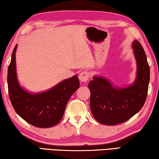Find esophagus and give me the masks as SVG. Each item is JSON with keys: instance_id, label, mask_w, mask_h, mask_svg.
Masks as SVG:
<instances>
[{"instance_id": "esophagus-1", "label": "esophagus", "mask_w": 159, "mask_h": 159, "mask_svg": "<svg viewBox=\"0 0 159 159\" xmlns=\"http://www.w3.org/2000/svg\"><path fill=\"white\" fill-rule=\"evenodd\" d=\"M90 78V74L88 71H83L79 75V79L82 82H87Z\"/></svg>"}]
</instances>
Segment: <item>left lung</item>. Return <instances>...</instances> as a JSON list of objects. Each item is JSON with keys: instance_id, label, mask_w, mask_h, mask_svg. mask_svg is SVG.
<instances>
[{"instance_id": "left-lung-1", "label": "left lung", "mask_w": 159, "mask_h": 159, "mask_svg": "<svg viewBox=\"0 0 159 159\" xmlns=\"http://www.w3.org/2000/svg\"><path fill=\"white\" fill-rule=\"evenodd\" d=\"M133 48L138 66L137 77L133 85L116 88L102 76H94L88 85L90 91L91 111L102 124L114 125L125 122L142 108L146 101L149 66L140 43L134 40Z\"/></svg>"}]
</instances>
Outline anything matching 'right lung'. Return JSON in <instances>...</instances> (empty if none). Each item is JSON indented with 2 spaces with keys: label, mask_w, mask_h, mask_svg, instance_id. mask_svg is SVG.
I'll return each mask as SVG.
<instances>
[{
  "label": "right lung",
  "mask_w": 159,
  "mask_h": 159,
  "mask_svg": "<svg viewBox=\"0 0 159 159\" xmlns=\"http://www.w3.org/2000/svg\"><path fill=\"white\" fill-rule=\"evenodd\" d=\"M13 50L7 70L10 102L16 113L26 122L38 128H50L60 123L69 99L80 86L77 75L58 83L43 93L31 94L19 84L16 73L15 52Z\"/></svg>",
  "instance_id": "1"
}]
</instances>
